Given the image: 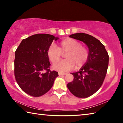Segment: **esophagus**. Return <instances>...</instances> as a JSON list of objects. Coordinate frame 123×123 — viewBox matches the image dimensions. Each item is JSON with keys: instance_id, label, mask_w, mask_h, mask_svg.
<instances>
[{"instance_id": "1", "label": "esophagus", "mask_w": 123, "mask_h": 123, "mask_svg": "<svg viewBox=\"0 0 123 123\" xmlns=\"http://www.w3.org/2000/svg\"><path fill=\"white\" fill-rule=\"evenodd\" d=\"M58 74H59V75H67V73H62V72H59L58 73Z\"/></svg>"}]
</instances>
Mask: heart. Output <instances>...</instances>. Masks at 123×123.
Listing matches in <instances>:
<instances>
[{"mask_svg": "<svg viewBox=\"0 0 123 123\" xmlns=\"http://www.w3.org/2000/svg\"><path fill=\"white\" fill-rule=\"evenodd\" d=\"M62 53L66 54L65 57L66 60L57 63L61 59ZM47 55L50 61L55 63L53 66V69L63 72L73 69L74 66L77 69L82 68L88 61L89 53L79 41L67 38L60 41L57 48L51 45L48 49Z\"/></svg>", "mask_w": 123, "mask_h": 123, "instance_id": "b5f03b06", "label": "heart"}]
</instances>
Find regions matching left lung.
<instances>
[{
  "instance_id": "left-lung-1",
  "label": "left lung",
  "mask_w": 123,
  "mask_h": 123,
  "mask_svg": "<svg viewBox=\"0 0 123 123\" xmlns=\"http://www.w3.org/2000/svg\"><path fill=\"white\" fill-rule=\"evenodd\" d=\"M69 37L83 42L89 49L88 61L79 72L72 73L74 79L67 84L68 88L74 95L85 98L94 94L103 85L109 56L101 42L90 35L76 33Z\"/></svg>"
}]
</instances>
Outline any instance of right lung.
Wrapping results in <instances>:
<instances>
[{"mask_svg": "<svg viewBox=\"0 0 123 123\" xmlns=\"http://www.w3.org/2000/svg\"><path fill=\"white\" fill-rule=\"evenodd\" d=\"M53 35L38 34L23 39L15 51L14 76L20 88L31 96L38 97L48 92L59 76L50 70L47 51Z\"/></svg>", "mask_w": 123, "mask_h": 123, "instance_id": "add662e5", "label": "right lung"}]
</instances>
